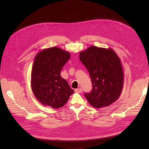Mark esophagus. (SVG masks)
Listing matches in <instances>:
<instances>
[{"instance_id":"obj_1","label":"esophagus","mask_w":149,"mask_h":149,"mask_svg":"<svg viewBox=\"0 0 149 149\" xmlns=\"http://www.w3.org/2000/svg\"><path fill=\"white\" fill-rule=\"evenodd\" d=\"M82 91V88H77V89L75 90V92L77 93H81Z\"/></svg>"}]
</instances>
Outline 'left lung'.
<instances>
[{
	"label": "left lung",
	"mask_w": 149,
	"mask_h": 149,
	"mask_svg": "<svg viewBox=\"0 0 149 149\" xmlns=\"http://www.w3.org/2000/svg\"><path fill=\"white\" fill-rule=\"evenodd\" d=\"M87 69L93 90L84 95L93 107H107L120 97L124 84V71L120 59L111 49L91 46L79 55Z\"/></svg>",
	"instance_id": "1"
}]
</instances>
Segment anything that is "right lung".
I'll return each mask as SVG.
<instances>
[{
    "mask_svg": "<svg viewBox=\"0 0 149 149\" xmlns=\"http://www.w3.org/2000/svg\"><path fill=\"white\" fill-rule=\"evenodd\" d=\"M70 57L69 52L55 47L41 50L35 56L31 88L42 104L55 109L61 108L74 93L68 82L60 75Z\"/></svg>",
    "mask_w": 149,
    "mask_h": 149,
    "instance_id": "obj_1",
    "label": "right lung"
}]
</instances>
